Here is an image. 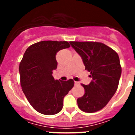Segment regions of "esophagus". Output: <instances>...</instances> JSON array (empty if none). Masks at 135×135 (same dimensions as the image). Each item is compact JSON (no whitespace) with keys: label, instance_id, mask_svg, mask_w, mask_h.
I'll list each match as a JSON object with an SVG mask.
<instances>
[{"label":"esophagus","instance_id":"34e87169","mask_svg":"<svg viewBox=\"0 0 135 135\" xmlns=\"http://www.w3.org/2000/svg\"><path fill=\"white\" fill-rule=\"evenodd\" d=\"M74 84H75V85H78V84H79V82H76V81H75V82H74Z\"/></svg>","mask_w":135,"mask_h":135}]
</instances>
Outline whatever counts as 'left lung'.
<instances>
[{
  "label": "left lung",
  "instance_id": "1",
  "mask_svg": "<svg viewBox=\"0 0 135 135\" xmlns=\"http://www.w3.org/2000/svg\"><path fill=\"white\" fill-rule=\"evenodd\" d=\"M70 45L82 57L92 81L82 84L85 93L77 99L78 108L87 113L103 109L114 96L122 73L118 53L99 42L71 41Z\"/></svg>",
  "mask_w": 135,
  "mask_h": 135
}]
</instances>
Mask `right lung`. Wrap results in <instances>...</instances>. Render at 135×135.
Segmentation results:
<instances>
[{
	"label": "right lung",
	"instance_id": "add662e5",
	"mask_svg": "<svg viewBox=\"0 0 135 135\" xmlns=\"http://www.w3.org/2000/svg\"><path fill=\"white\" fill-rule=\"evenodd\" d=\"M70 46L67 41L45 40L26 49L19 68L20 84L31 105L45 115H54L63 108L64 97L73 88L74 81L55 80L56 54Z\"/></svg>",
	"mask_w": 135,
	"mask_h": 135
}]
</instances>
